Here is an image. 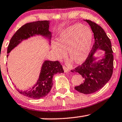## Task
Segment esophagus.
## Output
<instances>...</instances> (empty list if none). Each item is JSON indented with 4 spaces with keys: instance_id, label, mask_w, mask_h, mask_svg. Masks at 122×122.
<instances>
[{
    "instance_id": "1",
    "label": "esophagus",
    "mask_w": 122,
    "mask_h": 122,
    "mask_svg": "<svg viewBox=\"0 0 122 122\" xmlns=\"http://www.w3.org/2000/svg\"><path fill=\"white\" fill-rule=\"evenodd\" d=\"M63 69H64V71H65V72H68L69 71V69L67 68V67H66V66H63Z\"/></svg>"
}]
</instances>
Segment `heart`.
<instances>
[{"label":"heart","instance_id":"heart-1","mask_svg":"<svg viewBox=\"0 0 122 122\" xmlns=\"http://www.w3.org/2000/svg\"><path fill=\"white\" fill-rule=\"evenodd\" d=\"M92 31L81 24H75L61 31L57 41L52 43V49L58 59L66 56L76 65L83 63L91 50Z\"/></svg>","mask_w":122,"mask_h":122}]
</instances>
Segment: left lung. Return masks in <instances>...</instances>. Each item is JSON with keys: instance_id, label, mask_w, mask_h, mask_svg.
I'll return each instance as SVG.
<instances>
[{"instance_id": "obj_1", "label": "left lung", "mask_w": 122, "mask_h": 122, "mask_svg": "<svg viewBox=\"0 0 122 122\" xmlns=\"http://www.w3.org/2000/svg\"><path fill=\"white\" fill-rule=\"evenodd\" d=\"M91 26L93 33L95 42L89 56L81 65L71 70L79 73L83 78L81 85L75 87L80 93L91 94L102 88L110 79L113 71V52L110 40L102 27L89 20H84ZM98 49L105 51L104 56L97 60L94 54Z\"/></svg>"}]
</instances>
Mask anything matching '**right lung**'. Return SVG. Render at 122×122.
I'll list each match as a JSON object with an SVG mask.
<instances>
[{"label": "right lung", "instance_id": "add662e5", "mask_svg": "<svg viewBox=\"0 0 122 122\" xmlns=\"http://www.w3.org/2000/svg\"><path fill=\"white\" fill-rule=\"evenodd\" d=\"M50 23V21H38L27 23L20 27L10 40L7 49V57L10 51L23 41L36 35H40L48 39L50 45L52 33L49 30ZM64 72L62 65L58 61L45 60L41 66L39 78L33 87L26 91L19 89L17 90L21 95L33 99L43 98L48 95L52 88L53 75Z\"/></svg>", "mask_w": 122, "mask_h": 122}]
</instances>
